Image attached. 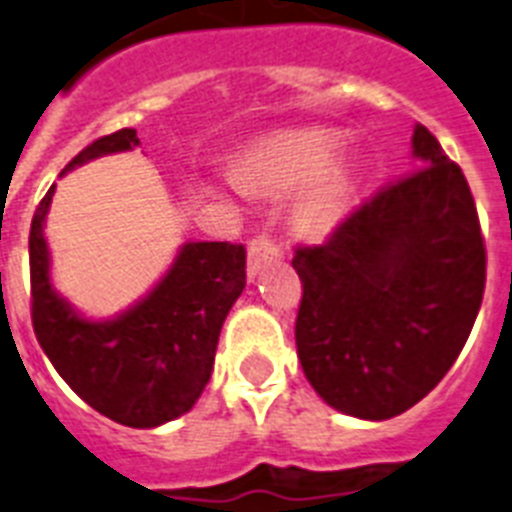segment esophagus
<instances>
[{
    "instance_id": "34e87169",
    "label": "esophagus",
    "mask_w": 512,
    "mask_h": 512,
    "mask_svg": "<svg viewBox=\"0 0 512 512\" xmlns=\"http://www.w3.org/2000/svg\"><path fill=\"white\" fill-rule=\"evenodd\" d=\"M282 253V248H279L277 240L272 238L269 233H261L256 235V238L251 240V246H248V274H256L261 269V264L269 259H274V256H279Z\"/></svg>"
}]
</instances>
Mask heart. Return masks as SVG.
I'll return each mask as SVG.
<instances>
[{"mask_svg": "<svg viewBox=\"0 0 512 512\" xmlns=\"http://www.w3.org/2000/svg\"><path fill=\"white\" fill-rule=\"evenodd\" d=\"M334 163V142L329 137L313 134V137H298L290 142L277 144L272 152H266L253 168L256 176H274L292 183H316L331 170ZM344 186L339 181L331 183L329 189L310 202L305 209V225L313 230L331 227L342 212Z\"/></svg>", "mask_w": 512, "mask_h": 512, "instance_id": "obj_1", "label": "heart"}]
</instances>
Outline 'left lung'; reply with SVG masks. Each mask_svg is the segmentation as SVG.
<instances>
[{"mask_svg": "<svg viewBox=\"0 0 512 512\" xmlns=\"http://www.w3.org/2000/svg\"><path fill=\"white\" fill-rule=\"evenodd\" d=\"M417 165L349 212L318 246H295L303 285L295 344L334 409L391 419L461 355L487 282V248L464 170L425 126Z\"/></svg>", "mask_w": 512, "mask_h": 512, "instance_id": "obj_1", "label": "left lung"}]
</instances>
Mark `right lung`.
<instances>
[{
	"mask_svg": "<svg viewBox=\"0 0 512 512\" xmlns=\"http://www.w3.org/2000/svg\"><path fill=\"white\" fill-rule=\"evenodd\" d=\"M134 129L90 142L64 170L137 147ZM54 186L30 222V318L38 344L85 404L126 427H157L202 396L227 310L246 287L240 243H186L155 290L116 321H85L51 290L43 238Z\"/></svg>",
	"mask_w": 512,
	"mask_h": 512,
	"instance_id": "1",
	"label": "right lung"
}]
</instances>
